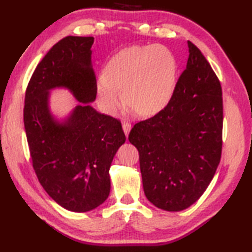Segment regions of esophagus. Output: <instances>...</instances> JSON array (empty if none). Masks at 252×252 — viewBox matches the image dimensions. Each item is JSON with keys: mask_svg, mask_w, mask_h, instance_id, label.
Instances as JSON below:
<instances>
[{"mask_svg": "<svg viewBox=\"0 0 252 252\" xmlns=\"http://www.w3.org/2000/svg\"><path fill=\"white\" fill-rule=\"evenodd\" d=\"M131 123L127 122V121H123L122 123V129H123V132H125V134L127 136L129 135L130 133V130H131Z\"/></svg>", "mask_w": 252, "mask_h": 252, "instance_id": "34e87169", "label": "esophagus"}]
</instances>
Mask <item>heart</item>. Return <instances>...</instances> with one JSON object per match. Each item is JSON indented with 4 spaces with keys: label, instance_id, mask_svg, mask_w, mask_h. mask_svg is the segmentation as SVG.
<instances>
[{
    "label": "heart",
    "instance_id": "b5f03b06",
    "mask_svg": "<svg viewBox=\"0 0 252 252\" xmlns=\"http://www.w3.org/2000/svg\"><path fill=\"white\" fill-rule=\"evenodd\" d=\"M176 69L172 52L162 45L126 47L107 63L97 82L98 98L114 114L123 103V92L126 103L141 116H154L172 97Z\"/></svg>",
    "mask_w": 252,
    "mask_h": 252
}]
</instances>
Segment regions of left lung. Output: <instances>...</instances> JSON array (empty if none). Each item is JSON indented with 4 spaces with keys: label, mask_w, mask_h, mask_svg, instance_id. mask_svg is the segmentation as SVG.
<instances>
[{
    "label": "left lung",
    "mask_w": 252,
    "mask_h": 252,
    "mask_svg": "<svg viewBox=\"0 0 252 252\" xmlns=\"http://www.w3.org/2000/svg\"><path fill=\"white\" fill-rule=\"evenodd\" d=\"M187 44L186 69L168 105L129 134L140 154L144 192L165 211L184 210L199 199L222 153L221 83L200 50Z\"/></svg>",
    "instance_id": "obj_1"
}]
</instances>
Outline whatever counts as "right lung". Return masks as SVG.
I'll use <instances>...</instances> for the list:
<instances>
[{
  "mask_svg": "<svg viewBox=\"0 0 252 252\" xmlns=\"http://www.w3.org/2000/svg\"><path fill=\"white\" fill-rule=\"evenodd\" d=\"M93 36L69 35L52 47L32 74L25 96L24 123L32 165L58 205L91 211L109 196V169L126 142L121 122L90 103L97 93L92 68ZM63 87L82 102L63 122L49 110V92Z\"/></svg>",
  "mask_w": 252,
  "mask_h": 252,
  "instance_id": "right-lung-1",
  "label": "right lung"
}]
</instances>
